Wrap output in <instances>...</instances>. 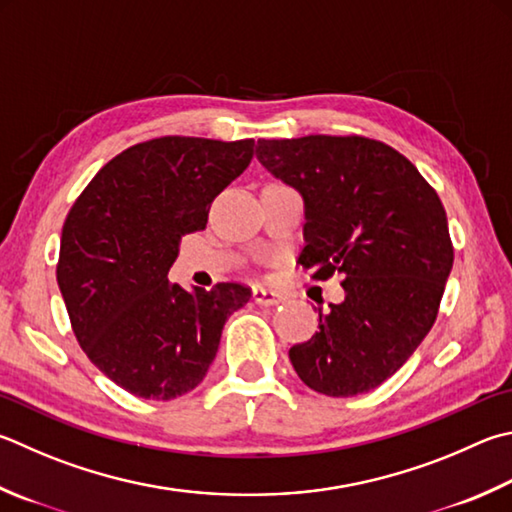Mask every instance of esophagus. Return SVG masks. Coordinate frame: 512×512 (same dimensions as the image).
Segmentation results:
<instances>
[{
	"label": "esophagus",
	"mask_w": 512,
	"mask_h": 512,
	"mask_svg": "<svg viewBox=\"0 0 512 512\" xmlns=\"http://www.w3.org/2000/svg\"><path fill=\"white\" fill-rule=\"evenodd\" d=\"M253 300H255L259 306H277V304L284 302V295L277 293V291H271V288L255 286V288H253Z\"/></svg>",
	"instance_id": "obj_1"
}]
</instances>
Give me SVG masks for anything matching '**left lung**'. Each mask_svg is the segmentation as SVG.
Wrapping results in <instances>:
<instances>
[{"instance_id":"obj_1","label":"left lung","mask_w":512,"mask_h":512,"mask_svg":"<svg viewBox=\"0 0 512 512\" xmlns=\"http://www.w3.org/2000/svg\"><path fill=\"white\" fill-rule=\"evenodd\" d=\"M257 159L304 201L297 262L315 280L345 277L288 358L304 385L345 398L403 367L439 313L454 250L439 194L392 147L362 136L257 141Z\"/></svg>"}]
</instances>
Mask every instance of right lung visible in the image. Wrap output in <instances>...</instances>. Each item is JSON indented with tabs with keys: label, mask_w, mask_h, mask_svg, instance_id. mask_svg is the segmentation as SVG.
Segmentation results:
<instances>
[{
	"label": "right lung",
	"mask_w": 512,
	"mask_h": 512,
	"mask_svg": "<svg viewBox=\"0 0 512 512\" xmlns=\"http://www.w3.org/2000/svg\"><path fill=\"white\" fill-rule=\"evenodd\" d=\"M255 141L163 136L120 152L62 226L58 286L89 360L129 394L172 401L208 374L221 331L250 288L185 291L167 273L183 235L246 170Z\"/></svg>",
	"instance_id": "add662e5"
}]
</instances>
